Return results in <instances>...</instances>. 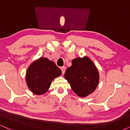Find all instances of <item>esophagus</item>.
Returning a JSON list of instances; mask_svg holds the SVG:
<instances>
[{"instance_id":"1","label":"esophagus","mask_w":130,"mask_h":130,"mask_svg":"<svg viewBox=\"0 0 130 130\" xmlns=\"http://www.w3.org/2000/svg\"><path fill=\"white\" fill-rule=\"evenodd\" d=\"M60 69H61L62 74H63L65 73V69H66V68H65V67H61V68H60Z\"/></svg>"}]
</instances>
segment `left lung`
<instances>
[{"label": "left lung", "instance_id": "1", "mask_svg": "<svg viewBox=\"0 0 130 130\" xmlns=\"http://www.w3.org/2000/svg\"><path fill=\"white\" fill-rule=\"evenodd\" d=\"M65 77L73 91L80 97H86L94 92L99 82V73L88 57H77L67 68Z\"/></svg>", "mask_w": 130, "mask_h": 130}]
</instances>
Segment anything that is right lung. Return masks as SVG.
Returning a JSON list of instances; mask_svg holds the SVG:
<instances>
[{
    "label": "right lung",
    "instance_id": "right-lung-1",
    "mask_svg": "<svg viewBox=\"0 0 130 130\" xmlns=\"http://www.w3.org/2000/svg\"><path fill=\"white\" fill-rule=\"evenodd\" d=\"M61 74L60 69L53 61L46 57H40L27 68L26 83L33 93L42 95L48 91L52 82Z\"/></svg>",
    "mask_w": 130,
    "mask_h": 130
}]
</instances>
